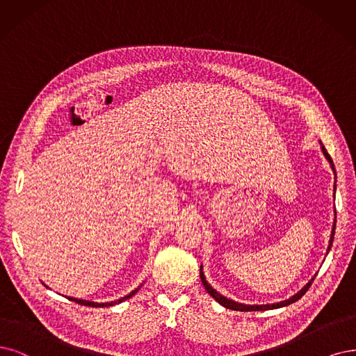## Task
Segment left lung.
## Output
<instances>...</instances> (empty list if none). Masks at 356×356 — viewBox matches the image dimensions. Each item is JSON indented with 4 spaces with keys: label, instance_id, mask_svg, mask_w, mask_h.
<instances>
[{
    "label": "left lung",
    "instance_id": "obj_1",
    "mask_svg": "<svg viewBox=\"0 0 356 356\" xmlns=\"http://www.w3.org/2000/svg\"><path fill=\"white\" fill-rule=\"evenodd\" d=\"M320 148H321V152H323V155L325 156V160L328 161V164H330V167H332V170H333V173H334V177H337L336 176V168H334V164H333V160H332V156L328 155V152H327V149L324 148V145L321 143V140H320ZM334 192H336V181H334ZM334 216H336V211H334ZM334 230H336V217H334V221H333V229H332V236H330V241H328V246H327V254L330 252V249H332V245H333V239H334ZM200 275H201V282H202V284H204V287H205V291L211 295L220 305H222L225 308H227V309H233V311H268V309H277V308H283V307H287V305H291V304H293V302H296V300H299L302 296L305 295V292L308 291L309 289V286L312 284V282H314V279H315V275L314 277L300 289V291L298 292V293H295L293 296H291L289 299H284V300H280V302H275V304H262V305H246V304H241V302H236V300H233V299H230V298H226V296H222L221 293H218L216 289L209 284L208 282H207V279H205V274H204V270H202V266H201V271H200Z\"/></svg>",
    "mask_w": 356,
    "mask_h": 356
}]
</instances>
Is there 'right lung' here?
<instances>
[{
  "label": "right lung",
  "instance_id": "obj_1",
  "mask_svg": "<svg viewBox=\"0 0 356 356\" xmlns=\"http://www.w3.org/2000/svg\"><path fill=\"white\" fill-rule=\"evenodd\" d=\"M145 283V282H143ZM45 284V283H44ZM47 286V284H45ZM48 287V286H47ZM142 287V284L140 286H138L135 291H131L129 295H126L124 298H120V299H117V300H111V302H92V300H85V299H77V298H72V296H67V299L69 300H73V302H76V304H81V305H85V307H92V308H104V307H113V305H117V304H122V302H124V300H127L129 298H131L134 296L139 289Z\"/></svg>",
  "mask_w": 356,
  "mask_h": 356
}]
</instances>
